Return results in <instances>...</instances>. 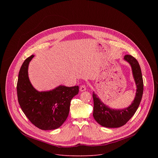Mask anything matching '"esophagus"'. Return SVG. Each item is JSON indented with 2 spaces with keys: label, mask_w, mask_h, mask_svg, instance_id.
<instances>
[{
  "label": "esophagus",
  "mask_w": 158,
  "mask_h": 158,
  "mask_svg": "<svg viewBox=\"0 0 158 158\" xmlns=\"http://www.w3.org/2000/svg\"><path fill=\"white\" fill-rule=\"evenodd\" d=\"M80 91L81 92H83V91H85L86 90V86L85 85H81L80 87Z\"/></svg>",
  "instance_id": "34e87169"
}]
</instances>
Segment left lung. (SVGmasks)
<instances>
[{
    "mask_svg": "<svg viewBox=\"0 0 158 158\" xmlns=\"http://www.w3.org/2000/svg\"><path fill=\"white\" fill-rule=\"evenodd\" d=\"M124 60L127 62L132 69L133 78L136 85V92L134 101L127 107L116 109L106 105L93 92L94 100L93 117L102 126L109 128L119 127L124 124L133 116L137 110L143 94V80L140 65L138 60L131 55H126Z\"/></svg>",
    "mask_w": 158,
    "mask_h": 158,
    "instance_id": "8db88e82",
    "label": "left lung"
}]
</instances>
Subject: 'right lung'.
I'll use <instances>...</instances> for the list:
<instances>
[{
  "mask_svg": "<svg viewBox=\"0 0 158 158\" xmlns=\"http://www.w3.org/2000/svg\"><path fill=\"white\" fill-rule=\"evenodd\" d=\"M34 57L27 58L19 73L17 93L19 105L29 120L42 130L59 128L69 113L71 99L78 94L79 87L60 85L48 91H38L30 82L29 64Z\"/></svg>",
  "mask_w": 158,
  "mask_h": 158,
  "instance_id": "right-lung-1",
  "label": "right lung"
}]
</instances>
